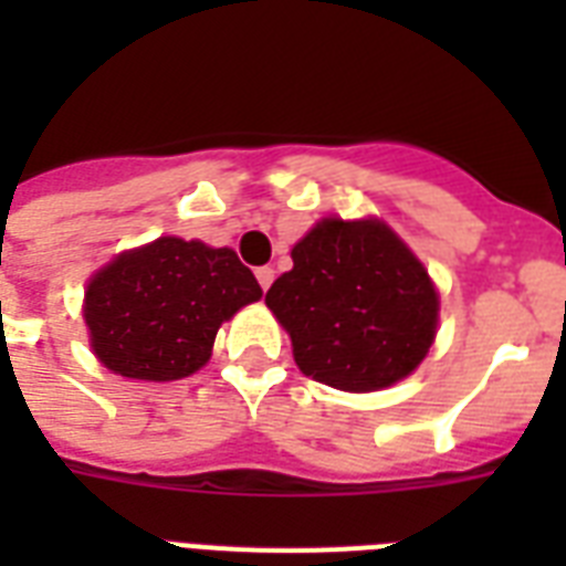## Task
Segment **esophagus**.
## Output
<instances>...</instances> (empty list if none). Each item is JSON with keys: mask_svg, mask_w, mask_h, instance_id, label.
Masks as SVG:
<instances>
[{"mask_svg": "<svg viewBox=\"0 0 566 566\" xmlns=\"http://www.w3.org/2000/svg\"><path fill=\"white\" fill-rule=\"evenodd\" d=\"M255 279H258V284H261V287H270V284H273V279H275V270L273 266H258L255 270Z\"/></svg>", "mask_w": 566, "mask_h": 566, "instance_id": "1", "label": "esophagus"}]
</instances>
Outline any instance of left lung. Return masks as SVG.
Returning a JSON list of instances; mask_svg holds the SVG:
<instances>
[{"label": "left lung", "instance_id": "left-lung-1", "mask_svg": "<svg viewBox=\"0 0 566 566\" xmlns=\"http://www.w3.org/2000/svg\"><path fill=\"white\" fill-rule=\"evenodd\" d=\"M266 291L305 376L349 394L411 376L434 344L440 300L426 266L381 220H319Z\"/></svg>", "mask_w": 566, "mask_h": 566}]
</instances>
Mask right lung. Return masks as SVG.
I'll use <instances>...</instances> for the list:
<instances>
[{"mask_svg": "<svg viewBox=\"0 0 566 566\" xmlns=\"http://www.w3.org/2000/svg\"><path fill=\"white\" fill-rule=\"evenodd\" d=\"M261 300V284L229 247L158 238L119 252L84 291L91 349L111 373L176 381L208 364L217 328Z\"/></svg>", "mask_w": 566, "mask_h": 566, "instance_id": "add662e5", "label": "right lung"}]
</instances>
